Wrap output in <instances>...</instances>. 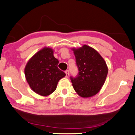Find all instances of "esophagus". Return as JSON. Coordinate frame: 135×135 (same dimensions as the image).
<instances>
[{
	"instance_id": "34e87169",
	"label": "esophagus",
	"mask_w": 135,
	"mask_h": 135,
	"mask_svg": "<svg viewBox=\"0 0 135 135\" xmlns=\"http://www.w3.org/2000/svg\"><path fill=\"white\" fill-rule=\"evenodd\" d=\"M65 77H67V78H68V76H69V71L68 70H66L65 71Z\"/></svg>"
}]
</instances>
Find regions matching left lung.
I'll use <instances>...</instances> for the list:
<instances>
[{"mask_svg": "<svg viewBox=\"0 0 135 135\" xmlns=\"http://www.w3.org/2000/svg\"><path fill=\"white\" fill-rule=\"evenodd\" d=\"M71 50L79 71L76 78L71 77L73 88L80 97H92L99 92L105 81L108 71L106 62L89 46L84 45Z\"/></svg>", "mask_w": 135, "mask_h": 135, "instance_id": "obj_1", "label": "left lung"}]
</instances>
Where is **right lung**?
<instances>
[{"label": "right lung", "mask_w": 135, "mask_h": 135, "mask_svg": "<svg viewBox=\"0 0 135 135\" xmlns=\"http://www.w3.org/2000/svg\"><path fill=\"white\" fill-rule=\"evenodd\" d=\"M59 61L51 47H44L29 59L24 68L30 87L37 94L47 97L56 90L59 80L65 76L58 68Z\"/></svg>", "instance_id": "right-lung-1"}]
</instances>
